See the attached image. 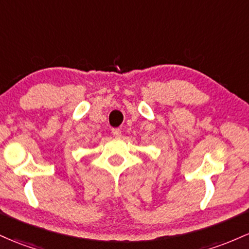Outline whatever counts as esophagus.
Wrapping results in <instances>:
<instances>
[{"instance_id":"34e87169","label":"esophagus","mask_w":249,"mask_h":249,"mask_svg":"<svg viewBox=\"0 0 249 249\" xmlns=\"http://www.w3.org/2000/svg\"><path fill=\"white\" fill-rule=\"evenodd\" d=\"M112 133H113L114 137L119 138L120 136H122V130H120V129H113V130H112Z\"/></svg>"}]
</instances>
